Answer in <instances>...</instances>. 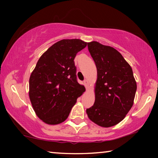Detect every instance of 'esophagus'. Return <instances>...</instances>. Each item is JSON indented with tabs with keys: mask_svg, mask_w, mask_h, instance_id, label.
I'll return each instance as SVG.
<instances>
[{
	"mask_svg": "<svg viewBox=\"0 0 158 158\" xmlns=\"http://www.w3.org/2000/svg\"><path fill=\"white\" fill-rule=\"evenodd\" d=\"M84 85H85V89H86V90H88V89H89V81H88L87 80L85 79V80H84Z\"/></svg>",
	"mask_w": 158,
	"mask_h": 158,
	"instance_id": "34e87169",
	"label": "esophagus"
}]
</instances>
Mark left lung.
<instances>
[{
    "mask_svg": "<svg viewBox=\"0 0 158 158\" xmlns=\"http://www.w3.org/2000/svg\"><path fill=\"white\" fill-rule=\"evenodd\" d=\"M88 49L97 68L98 79L95 103L86 113L101 127L114 126L133 105L137 83L132 68L113 47L93 41L88 43Z\"/></svg>",
    "mask_w": 158,
    "mask_h": 158,
    "instance_id": "1",
    "label": "left lung"
}]
</instances>
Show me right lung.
<instances>
[{"label":"right lung","instance_id":"right-lung-1","mask_svg":"<svg viewBox=\"0 0 158 158\" xmlns=\"http://www.w3.org/2000/svg\"><path fill=\"white\" fill-rule=\"evenodd\" d=\"M86 45L79 39L62 40L37 61L29 79V98L36 115L45 123L65 121L85 91L84 85L77 82L74 59Z\"/></svg>","mask_w":158,"mask_h":158}]
</instances>
